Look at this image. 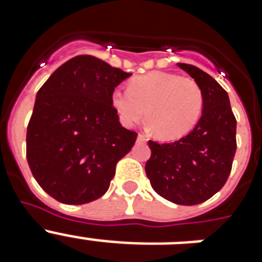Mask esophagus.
<instances>
[{
	"label": "esophagus",
	"mask_w": 262,
	"mask_h": 262,
	"mask_svg": "<svg viewBox=\"0 0 262 262\" xmlns=\"http://www.w3.org/2000/svg\"><path fill=\"white\" fill-rule=\"evenodd\" d=\"M138 142L139 143H145V142H147V138H145V136L143 135V134H139V135H138Z\"/></svg>",
	"instance_id": "esophagus-1"
}]
</instances>
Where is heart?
<instances>
[{
  "label": "heart",
  "instance_id": "b5f03b06",
  "mask_svg": "<svg viewBox=\"0 0 262 262\" xmlns=\"http://www.w3.org/2000/svg\"><path fill=\"white\" fill-rule=\"evenodd\" d=\"M129 89H115L111 105L124 126L144 118L154 135L176 140L194 128L203 107L202 90L195 81L176 73L154 71L129 81Z\"/></svg>",
  "mask_w": 262,
  "mask_h": 262
}]
</instances>
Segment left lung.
<instances>
[{"label": "left lung", "mask_w": 262, "mask_h": 262, "mask_svg": "<svg viewBox=\"0 0 262 262\" xmlns=\"http://www.w3.org/2000/svg\"><path fill=\"white\" fill-rule=\"evenodd\" d=\"M202 90V115L193 131L173 143L149 140L145 173L154 190L176 205L193 206L221 190L236 152V119L226 90L202 69L178 62Z\"/></svg>", "instance_id": "left-lung-1"}]
</instances>
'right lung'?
Segmentation results:
<instances>
[{"label": "right lung", "instance_id": "1", "mask_svg": "<svg viewBox=\"0 0 262 262\" xmlns=\"http://www.w3.org/2000/svg\"><path fill=\"white\" fill-rule=\"evenodd\" d=\"M131 73L90 55L72 57L36 94L27 126L31 173L52 198L84 205L107 191L117 163L138 134L124 128L111 105L115 88Z\"/></svg>", "mask_w": 262, "mask_h": 262}]
</instances>
